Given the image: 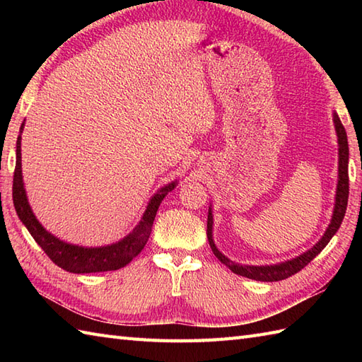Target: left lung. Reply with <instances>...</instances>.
I'll list each match as a JSON object with an SVG mask.
<instances>
[{
    "instance_id": "8db88e82",
    "label": "left lung",
    "mask_w": 362,
    "mask_h": 362,
    "mask_svg": "<svg viewBox=\"0 0 362 362\" xmlns=\"http://www.w3.org/2000/svg\"><path fill=\"white\" fill-rule=\"evenodd\" d=\"M333 121L337 134V146H339V173H337V188H336V202L332 222H329L328 228L325 230L324 236L320 238L316 245H313L310 250H306L302 255H298L292 259L283 261L279 264H269V266H247V264H238L233 263L232 259H228L224 253H221L216 247V244L213 241V213L211 209H209V219H206V238H209L210 247L222 264H226L230 271L247 276V279L257 280V281H280L288 279V276L297 274L298 271L310 263L311 259L316 258L319 253L324 250L325 245L329 243V240L334 236V233L339 230L342 219L345 216V210H347L349 202V141L347 134L342 122L337 117V113H333Z\"/></svg>"
}]
</instances>
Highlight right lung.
Wrapping results in <instances>:
<instances>
[{"label": "right lung", "instance_id": "right-lung-1", "mask_svg": "<svg viewBox=\"0 0 362 362\" xmlns=\"http://www.w3.org/2000/svg\"><path fill=\"white\" fill-rule=\"evenodd\" d=\"M23 126L25 124H21V130ZM175 185L177 182H171L168 185L161 187L152 196L148 206H146L141 221L138 222V226L118 243H113L110 245H101V247H82V245L68 244L51 235L46 228H43L40 222L37 221L33 210H30L21 175V135H18L17 138V163H15L12 187L15 211H17L20 221L29 230V233L33 235L35 243L51 258L52 263L65 269L68 272H107L117 271V269L129 264L143 250L146 243H148L158 206L169 191L175 188Z\"/></svg>", "mask_w": 362, "mask_h": 362}]
</instances>
